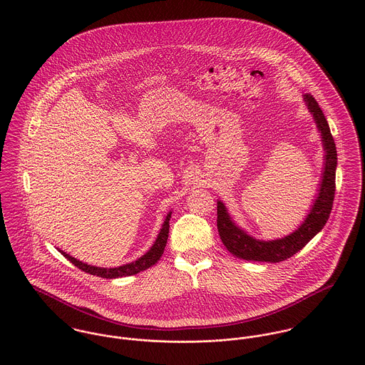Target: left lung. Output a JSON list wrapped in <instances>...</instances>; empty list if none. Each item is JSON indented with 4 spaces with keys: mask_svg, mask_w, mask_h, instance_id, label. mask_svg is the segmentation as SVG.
I'll list each match as a JSON object with an SVG mask.
<instances>
[{
    "mask_svg": "<svg viewBox=\"0 0 365 365\" xmlns=\"http://www.w3.org/2000/svg\"><path fill=\"white\" fill-rule=\"evenodd\" d=\"M305 105L312 113L316 128L322 136L323 150H324V165L322 171V178L319 184L317 194L313 200V205L301 226L275 240H260L242 227H239L232 216L229 215L225 204L217 201V232L225 245V247L236 257L247 261H267V262H279L287 260L302 250L308 242L323 229L326 225L334 200L336 191V167H337V152L333 136L330 133L329 123L320 109L316 100L311 94L304 96Z\"/></svg>",
    "mask_w": 365,
    "mask_h": 365,
    "instance_id": "obj_1",
    "label": "left lung"
}]
</instances>
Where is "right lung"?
Wrapping results in <instances>:
<instances>
[{"label":"right lung","mask_w":365,"mask_h":365,"mask_svg":"<svg viewBox=\"0 0 365 365\" xmlns=\"http://www.w3.org/2000/svg\"><path fill=\"white\" fill-rule=\"evenodd\" d=\"M170 217H171V212L167 213L161 229L157 235L156 240L153 243V246L149 249L148 253H145L142 257H139L138 260L123 264L120 267H115V268H104V267H96V265H90L87 262L77 260L74 257H71L70 255L64 253L63 250H58L67 260L73 262L76 267H78L80 269H83L84 272H88L91 275H97L101 278H120V277H129V275H135L140 271L148 269L149 267L155 265L157 261L160 260L161 255L164 253V247L167 245V239H168V229H170Z\"/></svg>","instance_id":"1"}]
</instances>
